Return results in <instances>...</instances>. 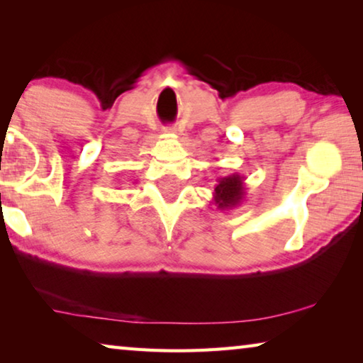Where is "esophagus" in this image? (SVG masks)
Returning a JSON list of instances; mask_svg holds the SVG:
<instances>
[{
	"instance_id": "esophagus-1",
	"label": "esophagus",
	"mask_w": 363,
	"mask_h": 363,
	"mask_svg": "<svg viewBox=\"0 0 363 363\" xmlns=\"http://www.w3.org/2000/svg\"><path fill=\"white\" fill-rule=\"evenodd\" d=\"M163 131L167 134H174V133H177V128L176 126H164Z\"/></svg>"
}]
</instances>
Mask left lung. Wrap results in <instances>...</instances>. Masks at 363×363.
I'll return each mask as SVG.
<instances>
[{
    "mask_svg": "<svg viewBox=\"0 0 363 363\" xmlns=\"http://www.w3.org/2000/svg\"><path fill=\"white\" fill-rule=\"evenodd\" d=\"M247 189H245V177L233 173L230 176L219 177L216 187L213 192V201L218 206V210L227 211L232 208H237L242 203Z\"/></svg>",
    "mask_w": 363,
    "mask_h": 363,
    "instance_id": "1",
    "label": "left lung"
}]
</instances>
